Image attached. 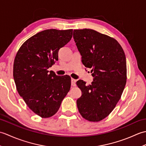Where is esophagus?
Wrapping results in <instances>:
<instances>
[{
    "mask_svg": "<svg viewBox=\"0 0 146 146\" xmlns=\"http://www.w3.org/2000/svg\"><path fill=\"white\" fill-rule=\"evenodd\" d=\"M76 80L73 79V78H71V85H72L73 86H76Z\"/></svg>",
    "mask_w": 146,
    "mask_h": 146,
    "instance_id": "obj_1",
    "label": "esophagus"
}]
</instances>
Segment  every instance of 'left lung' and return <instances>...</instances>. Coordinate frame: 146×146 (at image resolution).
Returning a JSON list of instances; mask_svg holds the SVG:
<instances>
[{
	"mask_svg": "<svg viewBox=\"0 0 146 146\" xmlns=\"http://www.w3.org/2000/svg\"><path fill=\"white\" fill-rule=\"evenodd\" d=\"M73 38L82 63L92 68L94 82L76 85L82 95L76 101L81 115L90 122L107 117L119 101L127 80L125 55L117 40L90 29L73 31Z\"/></svg>",
	"mask_w": 146,
	"mask_h": 146,
	"instance_id": "8db88e82",
	"label": "left lung"
}]
</instances>
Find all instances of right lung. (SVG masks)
Masks as SVG:
<instances>
[{"instance_id": "1", "label": "right lung", "mask_w": 146, "mask_h": 146, "mask_svg": "<svg viewBox=\"0 0 146 146\" xmlns=\"http://www.w3.org/2000/svg\"><path fill=\"white\" fill-rule=\"evenodd\" d=\"M73 29H47L24 42L14 62L17 90L34 113L42 118L57 112L71 87V78L48 70L58 60V51L69 42Z\"/></svg>"}]
</instances>
